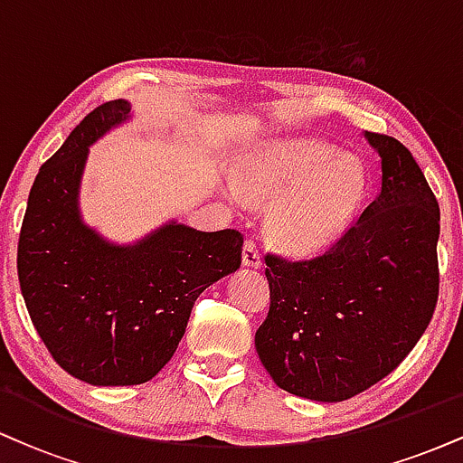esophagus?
<instances>
[{"label": "esophagus", "mask_w": 463, "mask_h": 463, "mask_svg": "<svg viewBox=\"0 0 463 463\" xmlns=\"http://www.w3.org/2000/svg\"><path fill=\"white\" fill-rule=\"evenodd\" d=\"M243 265H248V268H257V269L263 265L261 252H259L257 241H252V239H248V241L243 243Z\"/></svg>", "instance_id": "obj_1"}]
</instances>
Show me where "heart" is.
I'll return each instance as SVG.
<instances>
[{
	"label": "heart",
	"mask_w": 463,
	"mask_h": 463,
	"mask_svg": "<svg viewBox=\"0 0 463 463\" xmlns=\"http://www.w3.org/2000/svg\"><path fill=\"white\" fill-rule=\"evenodd\" d=\"M235 178L250 200L283 195L268 228L274 241L294 254L326 246L353 220L365 194L359 158L320 139L265 141L237 163Z\"/></svg>",
	"instance_id": "1"
}]
</instances>
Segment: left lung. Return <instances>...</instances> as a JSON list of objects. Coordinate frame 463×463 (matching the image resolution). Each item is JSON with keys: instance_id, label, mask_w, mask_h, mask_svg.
<instances>
[{"instance_id": "1", "label": "left lung", "mask_w": 463, "mask_h": 463, "mask_svg": "<svg viewBox=\"0 0 463 463\" xmlns=\"http://www.w3.org/2000/svg\"><path fill=\"white\" fill-rule=\"evenodd\" d=\"M381 191L326 252L265 257L269 311L259 359L289 394L339 402L379 383L427 331L439 289V206L411 152L365 132Z\"/></svg>"}]
</instances>
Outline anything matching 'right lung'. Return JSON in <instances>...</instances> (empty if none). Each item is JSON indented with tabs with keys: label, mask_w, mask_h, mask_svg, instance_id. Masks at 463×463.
Returning a JSON list of instances; mask_svg holds the SVG:
<instances>
[{
	"label": "right lung",
	"mask_w": 463,
	"mask_h": 463,
	"mask_svg": "<svg viewBox=\"0 0 463 463\" xmlns=\"http://www.w3.org/2000/svg\"><path fill=\"white\" fill-rule=\"evenodd\" d=\"M130 119V102L91 110L47 158L21 224V294L50 354L91 385H139L176 353L198 296L241 265L243 235L169 222L130 246L82 222L89 146Z\"/></svg>",
	"instance_id": "add662e5"
}]
</instances>
